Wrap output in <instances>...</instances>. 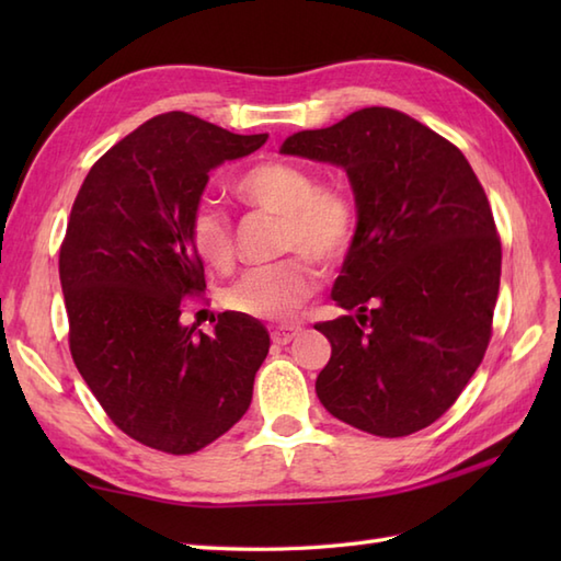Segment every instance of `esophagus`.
<instances>
[{"label": "esophagus", "mask_w": 561, "mask_h": 561, "mask_svg": "<svg viewBox=\"0 0 561 561\" xmlns=\"http://www.w3.org/2000/svg\"><path fill=\"white\" fill-rule=\"evenodd\" d=\"M301 325H279L272 330V342L277 344H289L294 337H299Z\"/></svg>", "instance_id": "1"}]
</instances>
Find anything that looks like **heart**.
<instances>
[{"label": "heart", "mask_w": 561, "mask_h": 561, "mask_svg": "<svg viewBox=\"0 0 561 561\" xmlns=\"http://www.w3.org/2000/svg\"><path fill=\"white\" fill-rule=\"evenodd\" d=\"M236 195L248 205L265 207L284 217L282 248H304L323 262L340 260L354 238L356 214L350 197L335 187L318 185L313 173L291 161H262L236 178ZM190 241L195 253L214 270H231L236 250L226 214L199 202L190 217ZM318 287L313 257L294 255L270 265L245 270L224 294L236 313L262 320L294 316Z\"/></svg>", "instance_id": "obj_1"}]
</instances>
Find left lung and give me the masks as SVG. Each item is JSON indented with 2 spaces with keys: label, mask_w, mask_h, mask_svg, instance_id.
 <instances>
[{
  "label": "left lung",
  "mask_w": 561,
  "mask_h": 561,
  "mask_svg": "<svg viewBox=\"0 0 561 561\" xmlns=\"http://www.w3.org/2000/svg\"><path fill=\"white\" fill-rule=\"evenodd\" d=\"M279 153L337 165L354 193L332 301L356 313L316 325L332 347L320 402L374 436L420 432L458 400L492 335L502 243L478 175L448 139L378 105Z\"/></svg>",
  "instance_id": "obj_1"
}]
</instances>
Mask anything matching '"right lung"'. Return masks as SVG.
Instances as JSON below:
<instances>
[{
    "label": "right lung",
    "mask_w": 561,
    "mask_h": 561,
    "mask_svg": "<svg viewBox=\"0 0 561 561\" xmlns=\"http://www.w3.org/2000/svg\"><path fill=\"white\" fill-rule=\"evenodd\" d=\"M267 135H233L181 111L151 117L93 163L59 250L69 350L111 420L139 444L187 456L241 420L270 335L224 311L211 335L183 325L207 289L190 217L209 171Z\"/></svg>",
    "instance_id": "right-lung-1"
}]
</instances>
